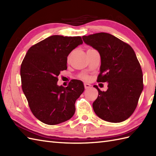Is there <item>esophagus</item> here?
Here are the masks:
<instances>
[{
	"label": "esophagus",
	"mask_w": 156,
	"mask_h": 156,
	"mask_svg": "<svg viewBox=\"0 0 156 156\" xmlns=\"http://www.w3.org/2000/svg\"><path fill=\"white\" fill-rule=\"evenodd\" d=\"M84 88H85V89H88V88H90V87H91V85L90 84H87V83H84Z\"/></svg>",
	"instance_id": "esophagus-1"
}]
</instances>
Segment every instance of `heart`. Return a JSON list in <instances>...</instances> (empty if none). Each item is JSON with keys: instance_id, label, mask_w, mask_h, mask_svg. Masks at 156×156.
<instances>
[{"instance_id": "heart-1", "label": "heart", "mask_w": 156, "mask_h": 156, "mask_svg": "<svg viewBox=\"0 0 156 156\" xmlns=\"http://www.w3.org/2000/svg\"><path fill=\"white\" fill-rule=\"evenodd\" d=\"M80 78L82 79H83V80H88L89 79L88 76L87 74H80Z\"/></svg>"}]
</instances>
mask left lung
<instances>
[{
    "mask_svg": "<svg viewBox=\"0 0 156 156\" xmlns=\"http://www.w3.org/2000/svg\"><path fill=\"white\" fill-rule=\"evenodd\" d=\"M87 45L97 49L101 65L97 82H108L107 91H98L92 104L102 120L111 122L125 121L133 114L144 88L143 73L130 45L107 33L82 37Z\"/></svg>",
    "mask_w": 156,
    "mask_h": 156,
    "instance_id": "1",
    "label": "left lung"
}]
</instances>
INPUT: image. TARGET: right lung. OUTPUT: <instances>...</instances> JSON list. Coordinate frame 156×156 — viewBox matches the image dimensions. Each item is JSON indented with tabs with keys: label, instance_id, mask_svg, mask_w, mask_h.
<instances>
[{
	"label": "right lung",
	"instance_id": "add662e5",
	"mask_svg": "<svg viewBox=\"0 0 156 156\" xmlns=\"http://www.w3.org/2000/svg\"><path fill=\"white\" fill-rule=\"evenodd\" d=\"M82 38L52 35L29 49L21 66L22 89L32 113L44 123L54 125L74 115L76 101L84 90L82 82L72 80L58 86V76L67 69V57L82 44Z\"/></svg>",
	"mask_w": 156,
	"mask_h": 156
}]
</instances>
